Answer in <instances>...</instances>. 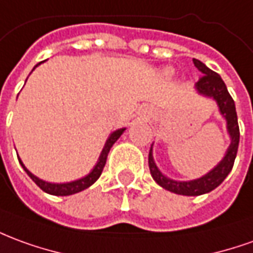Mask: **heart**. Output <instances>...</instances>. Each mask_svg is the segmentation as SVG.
<instances>
[{"label":"heart","instance_id":"1","mask_svg":"<svg viewBox=\"0 0 253 253\" xmlns=\"http://www.w3.org/2000/svg\"><path fill=\"white\" fill-rule=\"evenodd\" d=\"M166 74H171V71H169V70H167V71H166Z\"/></svg>","mask_w":253,"mask_h":253}]
</instances>
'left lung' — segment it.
<instances>
[{
    "instance_id": "left-lung-1",
    "label": "left lung",
    "mask_w": 253,
    "mask_h": 253,
    "mask_svg": "<svg viewBox=\"0 0 253 253\" xmlns=\"http://www.w3.org/2000/svg\"><path fill=\"white\" fill-rule=\"evenodd\" d=\"M193 63L196 68L203 74L199 82L196 84V90L201 96L211 97L216 101L219 112L226 119L227 132L230 135V145H229L223 159L210 172H207L206 175L193 179V181H174V179L164 175L163 172L157 169L156 163L153 160V155H152L153 152H152L151 146L148 163H149L152 178L156 181L157 185H160L166 190L182 194V196H200V194L208 193L215 188H218L233 169V164L237 156L238 142H240V128H238L236 105H234V100L231 98L227 91L225 82L222 81V78L219 77L216 72L210 70L204 63H201L200 60L193 59Z\"/></svg>"
}]
</instances>
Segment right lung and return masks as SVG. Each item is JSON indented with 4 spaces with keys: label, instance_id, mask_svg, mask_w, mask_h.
I'll list each match as a JSON object with an SVG mask.
<instances>
[{
    "label": "right lung",
    "instance_id": "right-lung-1",
    "mask_svg": "<svg viewBox=\"0 0 253 253\" xmlns=\"http://www.w3.org/2000/svg\"><path fill=\"white\" fill-rule=\"evenodd\" d=\"M40 64H37L35 67H38ZM35 67L33 70H35ZM125 130H126V128H119V130H116V131H114L109 135L108 139H107V142L104 145V148H102L101 155L98 157V162H97L96 166L93 167V169L90 171L87 175L84 176V178H81V179H77V181L67 182V183H50V182L42 181V179H40L38 176H35L33 172H30V171L26 169V166L23 164V162L20 160V157H19V162L22 164V167L24 169V171L28 174V176H30V178L43 190V192H46V193L49 194H53V196H70V194L79 193V192H82L84 189H87L89 186H91V185L100 178L102 169H104V166L107 163V157H108V153L109 151H111V148H112V145L119 139V137L123 134Z\"/></svg>",
    "mask_w": 253,
    "mask_h": 253
}]
</instances>
